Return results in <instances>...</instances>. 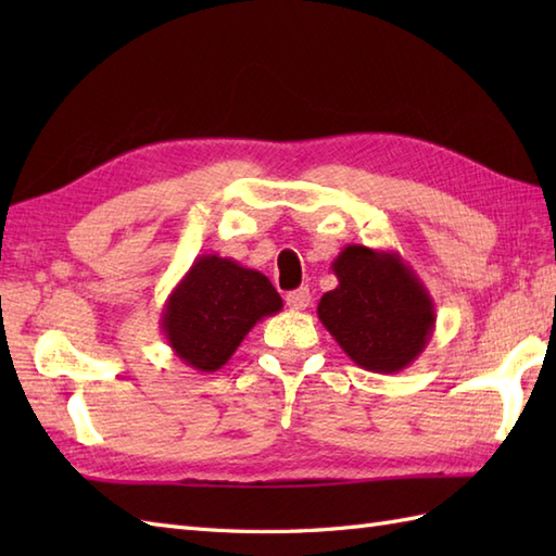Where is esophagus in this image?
<instances>
[{"label": "esophagus", "mask_w": 556, "mask_h": 556, "mask_svg": "<svg viewBox=\"0 0 556 556\" xmlns=\"http://www.w3.org/2000/svg\"><path fill=\"white\" fill-rule=\"evenodd\" d=\"M287 305L291 311H305L311 305V291L301 287L296 291H289L287 293Z\"/></svg>", "instance_id": "34e87169"}]
</instances>
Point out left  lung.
<instances>
[{"label":"left lung","instance_id":"8db88e82","mask_svg":"<svg viewBox=\"0 0 556 556\" xmlns=\"http://www.w3.org/2000/svg\"><path fill=\"white\" fill-rule=\"evenodd\" d=\"M337 289L317 317L346 356L370 372H401L428 346L434 303L416 271L394 251L346 245L334 263Z\"/></svg>","mask_w":556,"mask_h":556}]
</instances>
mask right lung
I'll use <instances>...</instances> for the list:
<instances>
[{
    "instance_id": "right-lung-1",
    "label": "right lung",
    "mask_w": 556,
    "mask_h": 556,
    "mask_svg": "<svg viewBox=\"0 0 556 556\" xmlns=\"http://www.w3.org/2000/svg\"><path fill=\"white\" fill-rule=\"evenodd\" d=\"M281 296L263 271L231 257L200 255L174 287L160 327L174 356L198 372H215L245 334L281 311Z\"/></svg>"
}]
</instances>
